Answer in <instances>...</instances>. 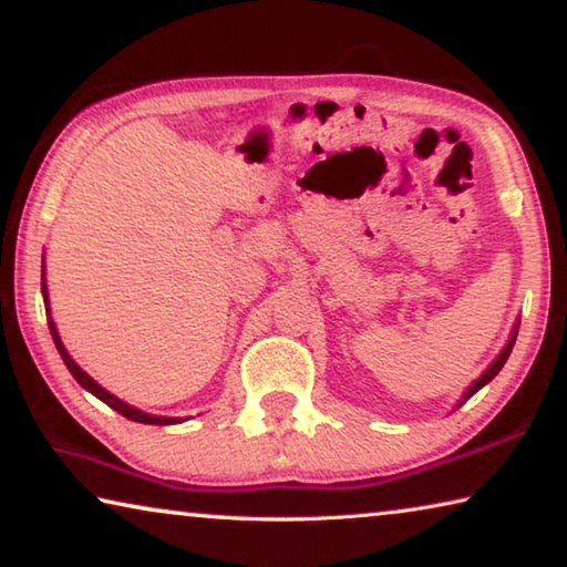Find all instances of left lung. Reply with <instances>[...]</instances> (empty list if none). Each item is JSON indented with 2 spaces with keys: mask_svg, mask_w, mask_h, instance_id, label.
Wrapping results in <instances>:
<instances>
[{
  "mask_svg": "<svg viewBox=\"0 0 567 567\" xmlns=\"http://www.w3.org/2000/svg\"><path fill=\"white\" fill-rule=\"evenodd\" d=\"M517 328H520V322H515V328H513V332H511V340H507V344L503 348V352L497 354V358L491 362V368H487V370L483 372V375H480V378L473 382V385H470V388L465 390V395H463V400H460V405H465V402H467L470 398H473L480 388H485L487 382H491V380L497 375V372L503 370L505 360L511 358V352H513V344H515V338H517ZM460 405H457V408H460Z\"/></svg>",
  "mask_w": 567,
  "mask_h": 567,
  "instance_id": "8db88e82",
  "label": "left lung"
}]
</instances>
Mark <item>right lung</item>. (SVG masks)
Returning a JSON list of instances; mask_svg holds the SVG:
<instances>
[{"instance_id":"1","label":"right lung","mask_w":567,"mask_h":567,"mask_svg":"<svg viewBox=\"0 0 567 567\" xmlns=\"http://www.w3.org/2000/svg\"><path fill=\"white\" fill-rule=\"evenodd\" d=\"M42 297H44V310H47V315H50V318H47V324H50V332H52V340H54V344H56V350H60V354H62V360H64V364H66V370L72 372V378L80 382V385L87 390V392H92L94 398H100L104 405H110L112 410H117L120 415H124L127 420H134V422H145V425H177V422H185V417H162V415H150V412H145V410H140V408H132V405H127V402L124 400H120V398H114L112 392H107L104 390L97 380H92L87 372H84L80 364H76L74 360H72V354L66 352V348H64V342H62V338H60V332H56V324H54V320H52V307H50V295H47V277H44V265H42Z\"/></svg>"}]
</instances>
